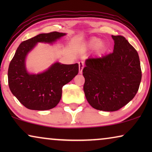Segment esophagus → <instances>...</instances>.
<instances>
[{
  "label": "esophagus",
  "instance_id": "esophagus-1",
  "mask_svg": "<svg viewBox=\"0 0 152 152\" xmlns=\"http://www.w3.org/2000/svg\"><path fill=\"white\" fill-rule=\"evenodd\" d=\"M84 67V62L83 61L79 62V72H80V73H82V70Z\"/></svg>",
  "mask_w": 152,
  "mask_h": 152
}]
</instances>
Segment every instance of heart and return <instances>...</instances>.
Listing matches in <instances>:
<instances>
[{
  "label": "heart",
  "instance_id": "b5f03b06",
  "mask_svg": "<svg viewBox=\"0 0 152 152\" xmlns=\"http://www.w3.org/2000/svg\"><path fill=\"white\" fill-rule=\"evenodd\" d=\"M88 45L90 48H94L97 47V50L98 52L103 51V50L104 49V45L103 43H100V40L98 39H92L89 41Z\"/></svg>",
  "mask_w": 152,
  "mask_h": 152
}]
</instances>
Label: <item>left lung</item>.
Listing matches in <instances>:
<instances>
[{
	"label": "left lung",
	"mask_w": 152,
	"mask_h": 152,
	"mask_svg": "<svg viewBox=\"0 0 152 152\" xmlns=\"http://www.w3.org/2000/svg\"><path fill=\"white\" fill-rule=\"evenodd\" d=\"M113 53L88 58L83 69L84 91L91 107L115 111L128 104L138 92L142 78L136 49L124 37L113 36Z\"/></svg>",
	"instance_id": "left-lung-1"
}]
</instances>
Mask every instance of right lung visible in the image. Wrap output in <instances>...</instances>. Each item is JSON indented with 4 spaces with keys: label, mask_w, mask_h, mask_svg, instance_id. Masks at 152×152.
Returning <instances> with one entry per match:
<instances>
[{
    "label": "right lung",
    "mask_w": 152,
    "mask_h": 152,
    "mask_svg": "<svg viewBox=\"0 0 152 152\" xmlns=\"http://www.w3.org/2000/svg\"><path fill=\"white\" fill-rule=\"evenodd\" d=\"M65 33L52 32L40 34L20 43L10 61L8 84L10 91L24 107L45 111L55 107L61 98L62 87L79 72L78 64L56 62L41 73L30 74L26 68V57L38 42L53 43Z\"/></svg>",
    "instance_id": "right-lung-1"
}]
</instances>
